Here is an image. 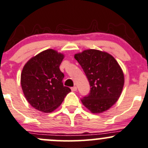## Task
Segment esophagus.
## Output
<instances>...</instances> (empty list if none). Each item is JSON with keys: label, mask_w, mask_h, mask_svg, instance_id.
I'll list each match as a JSON object with an SVG mask.
<instances>
[{"label": "esophagus", "mask_w": 148, "mask_h": 148, "mask_svg": "<svg viewBox=\"0 0 148 148\" xmlns=\"http://www.w3.org/2000/svg\"><path fill=\"white\" fill-rule=\"evenodd\" d=\"M71 90H72V91H76V90H77V88L76 86H74V87L71 88Z\"/></svg>", "instance_id": "esophagus-1"}]
</instances>
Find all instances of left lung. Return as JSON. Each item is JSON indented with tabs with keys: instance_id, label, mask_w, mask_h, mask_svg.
Here are the masks:
<instances>
[{
	"instance_id": "obj_1",
	"label": "left lung",
	"mask_w": 148,
	"mask_h": 148,
	"mask_svg": "<svg viewBox=\"0 0 148 148\" xmlns=\"http://www.w3.org/2000/svg\"><path fill=\"white\" fill-rule=\"evenodd\" d=\"M90 84V93L81 99L92 113L111 108L121 95L124 76L116 60L106 52L89 49L74 55Z\"/></svg>"
}]
</instances>
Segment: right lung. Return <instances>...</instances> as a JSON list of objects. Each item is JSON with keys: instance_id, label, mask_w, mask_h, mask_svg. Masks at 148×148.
Listing matches in <instances>:
<instances>
[{"instance_id": "obj_1", "label": "right lung", "mask_w": 148, "mask_h": 148, "mask_svg": "<svg viewBox=\"0 0 148 148\" xmlns=\"http://www.w3.org/2000/svg\"><path fill=\"white\" fill-rule=\"evenodd\" d=\"M64 55L45 50L31 58L21 74L24 95L33 108L50 113L57 109L71 89L64 86V74L60 69Z\"/></svg>"}]
</instances>
